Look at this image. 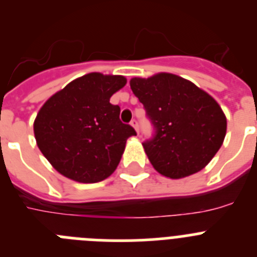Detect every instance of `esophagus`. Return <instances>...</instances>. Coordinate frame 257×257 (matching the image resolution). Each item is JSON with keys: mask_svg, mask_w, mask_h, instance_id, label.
Listing matches in <instances>:
<instances>
[{"mask_svg": "<svg viewBox=\"0 0 257 257\" xmlns=\"http://www.w3.org/2000/svg\"><path fill=\"white\" fill-rule=\"evenodd\" d=\"M130 124L135 128L136 133H139V124H138V121H136V119H133V121L130 122Z\"/></svg>", "mask_w": 257, "mask_h": 257, "instance_id": "34e87169", "label": "esophagus"}]
</instances>
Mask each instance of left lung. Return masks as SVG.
<instances>
[{"label":"left lung","instance_id":"1","mask_svg":"<svg viewBox=\"0 0 257 257\" xmlns=\"http://www.w3.org/2000/svg\"><path fill=\"white\" fill-rule=\"evenodd\" d=\"M130 86L156 128L153 139L143 144L154 170L181 179L205 169L226 135L219 103L189 79L166 72L134 77Z\"/></svg>","mask_w":257,"mask_h":257}]
</instances>
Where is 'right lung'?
Masks as SVG:
<instances>
[{
  "label": "right lung",
  "instance_id": "right-lung-1",
  "mask_svg": "<svg viewBox=\"0 0 257 257\" xmlns=\"http://www.w3.org/2000/svg\"><path fill=\"white\" fill-rule=\"evenodd\" d=\"M127 83L118 74L87 73L50 96L33 123L37 147L59 174L77 183H97L117 169L126 142L136 135L119 121L110 96Z\"/></svg>",
  "mask_w": 257,
  "mask_h": 257
}]
</instances>
